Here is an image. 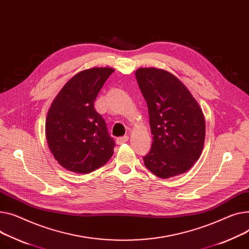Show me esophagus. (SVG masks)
I'll list each match as a JSON object with an SVG mask.
<instances>
[{"label": "esophagus", "instance_id": "1", "mask_svg": "<svg viewBox=\"0 0 249 249\" xmlns=\"http://www.w3.org/2000/svg\"><path fill=\"white\" fill-rule=\"evenodd\" d=\"M128 136L127 135H125V136H121V137H118L117 139H116V143H117L118 145H121V144H123V143H125V142H127L128 141Z\"/></svg>", "mask_w": 249, "mask_h": 249}]
</instances>
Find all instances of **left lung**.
I'll return each mask as SVG.
<instances>
[{
	"label": "left lung",
	"mask_w": 249,
	"mask_h": 249,
	"mask_svg": "<svg viewBox=\"0 0 249 249\" xmlns=\"http://www.w3.org/2000/svg\"><path fill=\"white\" fill-rule=\"evenodd\" d=\"M135 77L147 102L153 141L143 157L145 166L167 179L189 170L199 158L205 139V120L197 101L171 73L140 68Z\"/></svg>",
	"instance_id": "obj_1"
}]
</instances>
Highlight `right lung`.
<instances>
[{"label":"right lung","mask_w":249,"mask_h":249,"mask_svg":"<svg viewBox=\"0 0 249 249\" xmlns=\"http://www.w3.org/2000/svg\"><path fill=\"white\" fill-rule=\"evenodd\" d=\"M112 68L76 74L55 98L46 120V137L53 156L69 171L90 173L112 157L115 141L94 102Z\"/></svg>","instance_id":"right-lung-1"}]
</instances>
